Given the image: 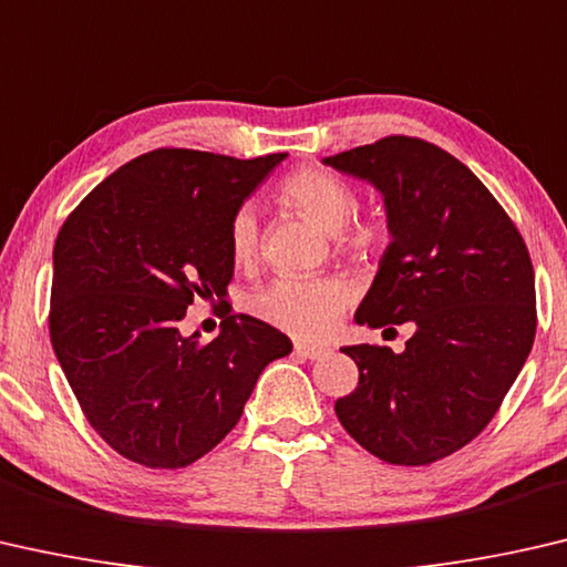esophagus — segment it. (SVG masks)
I'll return each instance as SVG.
<instances>
[{"mask_svg": "<svg viewBox=\"0 0 567 567\" xmlns=\"http://www.w3.org/2000/svg\"><path fill=\"white\" fill-rule=\"evenodd\" d=\"M296 354L303 357V359L317 361V359L329 357L331 349H327V347H311V344H296Z\"/></svg>", "mask_w": 567, "mask_h": 567, "instance_id": "esophagus-1", "label": "esophagus"}]
</instances>
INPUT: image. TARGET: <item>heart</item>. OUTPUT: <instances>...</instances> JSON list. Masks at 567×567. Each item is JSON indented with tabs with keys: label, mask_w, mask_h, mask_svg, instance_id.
Masks as SVG:
<instances>
[{
	"label": "heart",
	"mask_w": 567,
	"mask_h": 567,
	"mask_svg": "<svg viewBox=\"0 0 567 567\" xmlns=\"http://www.w3.org/2000/svg\"><path fill=\"white\" fill-rule=\"evenodd\" d=\"M276 196L313 226L333 234L337 244L354 256H374L386 244V220L377 213L351 216L357 193L341 175L323 168H299L278 183ZM258 218L250 206H240L228 220V254L238 268L258 261ZM351 303V289L341 278H274L254 293L250 309L258 319L291 333L319 341L339 327Z\"/></svg>",
	"instance_id": "1"
}]
</instances>
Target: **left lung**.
I'll return each mask as SVG.
<instances>
[{"instance_id": "obj_1", "label": "left lung", "mask_w": 567, "mask_h": 567, "mask_svg": "<svg viewBox=\"0 0 567 567\" xmlns=\"http://www.w3.org/2000/svg\"><path fill=\"white\" fill-rule=\"evenodd\" d=\"M384 196L392 244L357 323L412 321L402 354L359 344V384L339 422L389 465H432L485 430L530 354L535 271L515 223L465 163L422 137L389 135L323 157Z\"/></svg>"}]
</instances>
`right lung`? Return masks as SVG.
<instances>
[{"instance_id": "add662e5", "label": "right lung", "mask_w": 567, "mask_h": 567, "mask_svg": "<svg viewBox=\"0 0 567 567\" xmlns=\"http://www.w3.org/2000/svg\"><path fill=\"white\" fill-rule=\"evenodd\" d=\"M284 157L157 147L62 223L50 339L92 430L125 460L193 465L234 430L268 361L291 354L286 333L223 301L228 220ZM193 298L227 309L213 342L179 333Z\"/></svg>"}]
</instances>
